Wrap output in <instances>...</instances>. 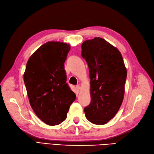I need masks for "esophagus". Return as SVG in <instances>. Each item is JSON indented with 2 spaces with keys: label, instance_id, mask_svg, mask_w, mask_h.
<instances>
[{
  "label": "esophagus",
  "instance_id": "esophagus-1",
  "mask_svg": "<svg viewBox=\"0 0 154 154\" xmlns=\"http://www.w3.org/2000/svg\"><path fill=\"white\" fill-rule=\"evenodd\" d=\"M76 89H77V92H80V90H81V86H80V85H77V86H76Z\"/></svg>",
  "mask_w": 154,
  "mask_h": 154
}]
</instances>
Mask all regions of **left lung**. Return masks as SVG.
Returning <instances> with one entry per match:
<instances>
[{"instance_id": "obj_1", "label": "left lung", "mask_w": 154, "mask_h": 154, "mask_svg": "<svg viewBox=\"0 0 154 154\" xmlns=\"http://www.w3.org/2000/svg\"><path fill=\"white\" fill-rule=\"evenodd\" d=\"M81 48L90 78L91 101L84 109L85 116L92 124L103 125L122 103L127 70L119 50L103 38L86 40Z\"/></svg>"}]
</instances>
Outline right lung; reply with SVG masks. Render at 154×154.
Listing matches in <instances>:
<instances>
[{
    "mask_svg": "<svg viewBox=\"0 0 154 154\" xmlns=\"http://www.w3.org/2000/svg\"><path fill=\"white\" fill-rule=\"evenodd\" d=\"M69 50L66 43L48 42L26 63L23 79L30 106L39 119L49 125L65 120L76 98L66 83L64 62Z\"/></svg>",
    "mask_w": 154,
    "mask_h": 154,
    "instance_id": "right-lung-1",
    "label": "right lung"
}]
</instances>
